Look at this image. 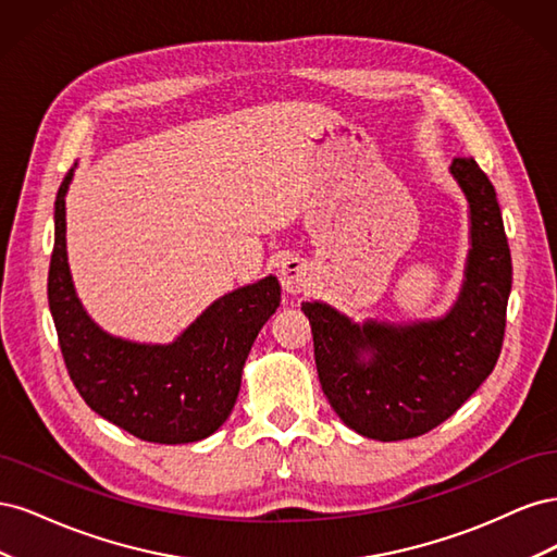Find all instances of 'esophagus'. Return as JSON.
Masks as SVG:
<instances>
[{"label":"esophagus","mask_w":557,"mask_h":557,"mask_svg":"<svg viewBox=\"0 0 557 557\" xmlns=\"http://www.w3.org/2000/svg\"><path fill=\"white\" fill-rule=\"evenodd\" d=\"M278 276H281L283 290L290 293V295H297L301 290H307V285H309V267H307L305 260L290 256V258H285L281 262Z\"/></svg>","instance_id":"34e87169"}]
</instances>
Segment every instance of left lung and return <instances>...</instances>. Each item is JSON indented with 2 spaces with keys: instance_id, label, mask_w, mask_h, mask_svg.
<instances>
[{
  "instance_id": "8db88e82",
  "label": "left lung",
  "mask_w": 557,
  "mask_h": 557,
  "mask_svg": "<svg viewBox=\"0 0 557 557\" xmlns=\"http://www.w3.org/2000/svg\"><path fill=\"white\" fill-rule=\"evenodd\" d=\"M450 174L469 205V256L458 301L434 320L356 323L323 301H305L320 385L344 423L367 440H413L444 423L497 364L511 250L491 178L474 158Z\"/></svg>"
}]
</instances>
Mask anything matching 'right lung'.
<instances>
[{
    "label": "right lung",
    "mask_w": 557,
    "mask_h": 557,
    "mask_svg": "<svg viewBox=\"0 0 557 557\" xmlns=\"http://www.w3.org/2000/svg\"><path fill=\"white\" fill-rule=\"evenodd\" d=\"M66 172L55 197L48 307L78 395L109 423L153 444H190L221 428L237 401L252 342L281 305L276 276L215 299L172 344H137L99 327L83 309L66 262Z\"/></svg>",
    "instance_id": "right-lung-1"
}]
</instances>
